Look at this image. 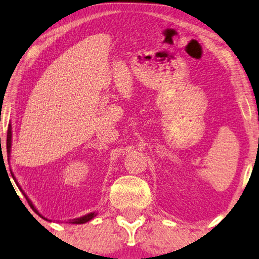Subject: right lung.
<instances>
[{"mask_svg":"<svg viewBox=\"0 0 259 259\" xmlns=\"http://www.w3.org/2000/svg\"><path fill=\"white\" fill-rule=\"evenodd\" d=\"M12 136H13V133H12V126H8V132H7V153H8V155L10 154V148H12ZM12 176H13V178H14V180H15V183H16V185L20 187V185H19V183L16 182V179H15V177H14V175L12 173ZM20 190H21V187H20ZM22 191V190H21ZM22 193H23V196L26 197V199H27V201H28V204L30 205V207L33 208V211H35L36 212L37 214H40L38 213V211L36 210V208H35V206L33 205V203H31V201L29 200V198H28L27 196H26V193L23 192L22 191ZM41 215V214H40ZM95 214L94 212H92V213H88V214H86V215H83V217H80V218H75V219H72V221H70L69 223H72V224H84V223H87V222H90L91 219H93L94 217H95ZM42 218H44V215H41ZM46 221H48L47 218H45Z\"/></svg>","mask_w":259,"mask_h":259,"instance_id":"add662e5","label":"right lung"}]
</instances>
